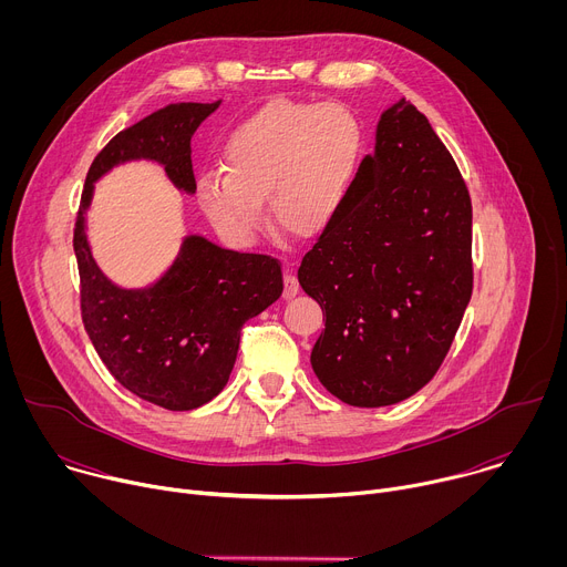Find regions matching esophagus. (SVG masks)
I'll return each instance as SVG.
<instances>
[{"label":"esophagus","instance_id":"obj_1","mask_svg":"<svg viewBox=\"0 0 567 567\" xmlns=\"http://www.w3.org/2000/svg\"><path fill=\"white\" fill-rule=\"evenodd\" d=\"M298 291H300V285H298V280L293 278V276H285V289H282V298L285 300H291V298H296L298 296Z\"/></svg>","mask_w":567,"mask_h":567}]
</instances>
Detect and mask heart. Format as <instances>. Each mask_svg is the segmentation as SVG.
<instances>
[{"label":"heart","instance_id":"heart-1","mask_svg":"<svg viewBox=\"0 0 567 567\" xmlns=\"http://www.w3.org/2000/svg\"><path fill=\"white\" fill-rule=\"evenodd\" d=\"M363 152L359 118L341 103L271 101L226 138L221 171L199 179L197 204L230 245H249L265 224L298 237L326 230L341 213Z\"/></svg>","mask_w":567,"mask_h":567}]
</instances>
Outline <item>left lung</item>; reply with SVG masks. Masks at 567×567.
Listing matches in <instances>:
<instances>
[{
    "label": "left lung",
    "instance_id": "left-lung-1",
    "mask_svg": "<svg viewBox=\"0 0 567 567\" xmlns=\"http://www.w3.org/2000/svg\"><path fill=\"white\" fill-rule=\"evenodd\" d=\"M471 217L429 118L406 99L388 107L341 213L298 269L326 318L311 368L334 396L379 409L435 377L473 291Z\"/></svg>",
    "mask_w": 567,
    "mask_h": 567
}]
</instances>
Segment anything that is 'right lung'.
<instances>
[{
  "label": "right lung",
  "instance_id": "obj_1",
  "mask_svg": "<svg viewBox=\"0 0 567 567\" xmlns=\"http://www.w3.org/2000/svg\"><path fill=\"white\" fill-rule=\"evenodd\" d=\"M217 107L219 101L175 103L118 132L90 166L73 228L80 313L101 361L123 388L168 411L199 409L224 390L241 326L282 293L280 262L188 235L164 278L121 289L92 258L85 210L94 182L134 158L156 161L179 190L195 193L190 138Z\"/></svg>",
  "mask_w": 567,
  "mask_h": 567
}]
</instances>
